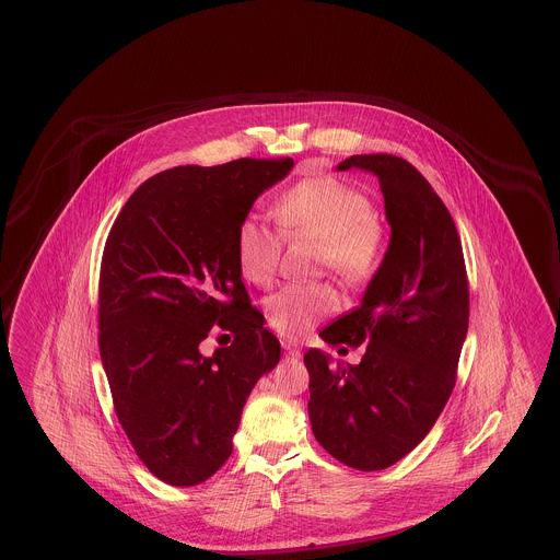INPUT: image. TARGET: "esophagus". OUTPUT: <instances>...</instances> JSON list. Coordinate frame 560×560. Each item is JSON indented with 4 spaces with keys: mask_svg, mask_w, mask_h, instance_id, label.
Instances as JSON below:
<instances>
[{
    "mask_svg": "<svg viewBox=\"0 0 560 560\" xmlns=\"http://www.w3.org/2000/svg\"><path fill=\"white\" fill-rule=\"evenodd\" d=\"M281 348L285 350V357H290V359L300 357V347L293 345L292 340H281Z\"/></svg>",
    "mask_w": 560,
    "mask_h": 560,
    "instance_id": "esophagus-1",
    "label": "esophagus"
}]
</instances>
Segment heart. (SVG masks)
<instances>
[{
    "label": "heart",
    "instance_id": "1",
    "mask_svg": "<svg viewBox=\"0 0 560 560\" xmlns=\"http://www.w3.org/2000/svg\"><path fill=\"white\" fill-rule=\"evenodd\" d=\"M275 218L288 237L319 241V265L334 268L350 283L368 281L386 254V231L373 215L368 195L336 176H311L295 183L275 203ZM281 235L256 215L240 222L235 258L245 281L265 288L279 268ZM342 306L331 283H290L267 300L268 325L285 336L306 334Z\"/></svg>",
    "mask_w": 560,
    "mask_h": 560
}]
</instances>
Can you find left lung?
Here are the masks:
<instances>
[{
	"label": "left lung",
	"instance_id": "1",
	"mask_svg": "<svg viewBox=\"0 0 560 560\" xmlns=\"http://www.w3.org/2000/svg\"><path fill=\"white\" fill-rule=\"evenodd\" d=\"M377 176L390 243L361 306L323 331L361 347L359 365L311 348L308 416L320 447L357 470H384L434 427L450 400L468 331L470 293L452 213L427 178L395 155H352L338 170Z\"/></svg>",
	"mask_w": 560,
	"mask_h": 560
}]
</instances>
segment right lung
I'll list each match as a JSON object with an SVG mask.
<instances>
[{"label":"right lung","mask_w":560,"mask_h":560,"mask_svg":"<svg viewBox=\"0 0 560 560\" xmlns=\"http://www.w3.org/2000/svg\"><path fill=\"white\" fill-rule=\"evenodd\" d=\"M293 160L178 165L142 183L113 222L101 265L98 347L117 420L158 479L192 487L233 452L241 411L279 359L249 304L235 235ZM215 326L236 338L212 358Z\"/></svg>","instance_id":"1"}]
</instances>
